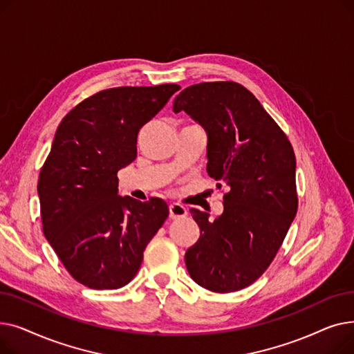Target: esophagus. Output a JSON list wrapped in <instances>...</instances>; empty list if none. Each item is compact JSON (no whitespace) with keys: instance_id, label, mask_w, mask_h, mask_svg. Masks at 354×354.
<instances>
[{"instance_id":"obj_1","label":"esophagus","mask_w":354,"mask_h":354,"mask_svg":"<svg viewBox=\"0 0 354 354\" xmlns=\"http://www.w3.org/2000/svg\"><path fill=\"white\" fill-rule=\"evenodd\" d=\"M188 215V209L185 208L180 203H171L169 205V216L172 219H179V218H185Z\"/></svg>"}]
</instances>
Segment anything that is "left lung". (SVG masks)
Returning a JSON list of instances; mask_svg holds the SVG:
<instances>
[{
  "label": "left lung",
  "instance_id": "obj_1",
  "mask_svg": "<svg viewBox=\"0 0 354 354\" xmlns=\"http://www.w3.org/2000/svg\"><path fill=\"white\" fill-rule=\"evenodd\" d=\"M180 110L208 133V175L230 187L214 221L191 209L201 235L185 264L214 292L251 286L272 263L299 208L295 155L283 129L252 93L235 82H205L179 93Z\"/></svg>",
  "mask_w": 354,
  "mask_h": 354
}]
</instances>
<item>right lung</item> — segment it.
I'll use <instances>...</instances> for the list:
<instances>
[{"mask_svg": "<svg viewBox=\"0 0 354 354\" xmlns=\"http://www.w3.org/2000/svg\"><path fill=\"white\" fill-rule=\"evenodd\" d=\"M179 88H106L73 107L57 127L37 185L43 232L68 274L88 288L132 281L169 215L159 198L118 195V172L136 159L140 129Z\"/></svg>", "mask_w": 354, "mask_h": 354, "instance_id": "1", "label": "right lung"}]
</instances>
